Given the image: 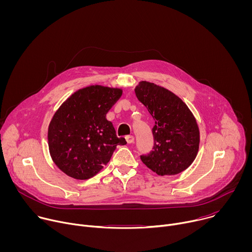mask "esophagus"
<instances>
[{
  "label": "esophagus",
  "mask_w": 252,
  "mask_h": 252,
  "mask_svg": "<svg viewBox=\"0 0 252 252\" xmlns=\"http://www.w3.org/2000/svg\"><path fill=\"white\" fill-rule=\"evenodd\" d=\"M126 140L127 143H132L134 141V137H133V135H126Z\"/></svg>",
  "instance_id": "obj_1"
}]
</instances>
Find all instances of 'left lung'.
Masks as SVG:
<instances>
[{"label":"left lung","mask_w":252,"mask_h":252,"mask_svg":"<svg viewBox=\"0 0 252 252\" xmlns=\"http://www.w3.org/2000/svg\"><path fill=\"white\" fill-rule=\"evenodd\" d=\"M134 92L156 121L154 150L141 156V161L158 175L186 170L199 149V128L193 114L181 97L154 83L141 81Z\"/></svg>","instance_id":"left-lung-1"}]
</instances>
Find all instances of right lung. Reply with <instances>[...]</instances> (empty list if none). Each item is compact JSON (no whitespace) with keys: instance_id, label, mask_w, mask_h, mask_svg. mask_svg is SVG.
Returning <instances> with one entry per match:
<instances>
[{"instance_id":"1","label":"right lung","mask_w":252,"mask_h":252,"mask_svg":"<svg viewBox=\"0 0 252 252\" xmlns=\"http://www.w3.org/2000/svg\"><path fill=\"white\" fill-rule=\"evenodd\" d=\"M123 90L99 85L81 89L57 110L48 129L53 161L66 175L89 179L110 161L117 146H125L105 116Z\"/></svg>"}]
</instances>
